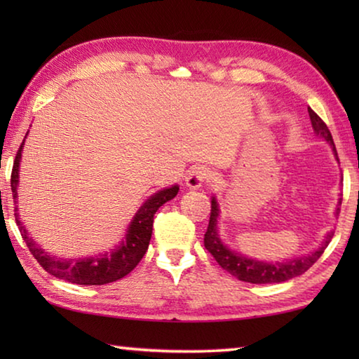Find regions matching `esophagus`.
I'll return each mask as SVG.
<instances>
[{
    "mask_svg": "<svg viewBox=\"0 0 359 359\" xmlns=\"http://www.w3.org/2000/svg\"><path fill=\"white\" fill-rule=\"evenodd\" d=\"M210 177L212 175H210V171L208 168L194 166L190 169V171H188L185 182H187V187L199 188V187H203V184H205V182H209Z\"/></svg>",
    "mask_w": 359,
    "mask_h": 359,
    "instance_id": "esophagus-1",
    "label": "esophagus"
}]
</instances>
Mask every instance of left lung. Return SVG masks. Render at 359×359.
I'll return each instance as SVG.
<instances>
[{"mask_svg": "<svg viewBox=\"0 0 359 359\" xmlns=\"http://www.w3.org/2000/svg\"><path fill=\"white\" fill-rule=\"evenodd\" d=\"M307 111H309V115H311L313 131L317 133V135H320V137H323L325 141L330 142L334 149V154L337 155L336 147H334L332 136L330 130H327L325 121L321 120L311 107H309ZM340 204H342V201H339V205ZM339 210L340 209L337 208L336 210L337 215H339ZM217 218H218V204L214 198L212 199V205H210L209 226L204 234V247L208 248L212 257L215 258L217 263L220 264L224 271H228L231 276L239 278V280L248 282V283H280L304 274L309 267L313 266V263H317V259L323 255L325 248L327 247V244H330L332 238V234H327L326 241L321 244L318 250L307 255V257L290 259L287 263H276V264L261 263V261L245 258L239 253L231 252L229 248H226L222 244V241L217 234Z\"/></svg>", "mask_w": 359, "mask_h": 359, "instance_id": "8db88e82", "label": "left lung"}]
</instances>
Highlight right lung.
Instances as JSON below:
<instances>
[{
	"instance_id": "add662e5",
	"label": "right lung",
	"mask_w": 359,
	"mask_h": 359,
	"mask_svg": "<svg viewBox=\"0 0 359 359\" xmlns=\"http://www.w3.org/2000/svg\"><path fill=\"white\" fill-rule=\"evenodd\" d=\"M23 142L20 144V149L14 158V166H12L11 174V190L14 203H17V184H19V165ZM177 191L179 187L174 185L171 188H165V190L155 193L154 196H150V199H147L141 205V209L137 210V214L133 218L130 228L126 231V238L121 242V245L117 250L104 253L96 258L62 259L52 257V255H47L39 245L34 244L32 238H28L25 226H22L20 220H17V214L14 215L17 224H19L22 238L27 242L29 252H32L33 257L38 259L41 267H44V271H47L48 274L76 285H106L120 280L121 277L130 274L139 264V261L142 259L149 248L155 212L165 203L171 201L175 194H177Z\"/></svg>"
}]
</instances>
